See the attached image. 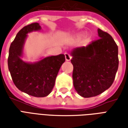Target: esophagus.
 Segmentation results:
<instances>
[{
	"instance_id": "1",
	"label": "esophagus",
	"mask_w": 128,
	"mask_h": 128,
	"mask_svg": "<svg viewBox=\"0 0 128 128\" xmlns=\"http://www.w3.org/2000/svg\"><path fill=\"white\" fill-rule=\"evenodd\" d=\"M64 56H65V59L66 61H70V59H71V56H70L69 53H64Z\"/></svg>"
}]
</instances>
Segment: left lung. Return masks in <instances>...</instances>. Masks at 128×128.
Listing matches in <instances>:
<instances>
[{
  "label": "left lung",
  "mask_w": 128,
  "mask_h": 128,
  "mask_svg": "<svg viewBox=\"0 0 128 128\" xmlns=\"http://www.w3.org/2000/svg\"><path fill=\"white\" fill-rule=\"evenodd\" d=\"M100 39L72 50L73 85L85 98L99 95L110 88L118 70V46L107 32L98 29Z\"/></svg>",
  "instance_id": "8db88e82"
}]
</instances>
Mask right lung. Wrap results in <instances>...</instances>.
<instances>
[{
  "instance_id": "obj_1",
  "label": "right lung",
  "mask_w": 128,
  "mask_h": 128,
  "mask_svg": "<svg viewBox=\"0 0 128 128\" xmlns=\"http://www.w3.org/2000/svg\"><path fill=\"white\" fill-rule=\"evenodd\" d=\"M41 26L34 22L24 26L12 42L7 60L8 68L15 86L26 94L44 97L50 93L59 70L65 62V56L60 54L43 59L38 62L29 64L20 59L26 34L38 31Z\"/></svg>"
}]
</instances>
